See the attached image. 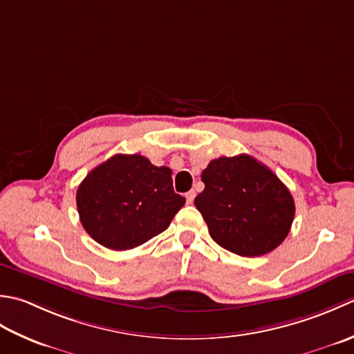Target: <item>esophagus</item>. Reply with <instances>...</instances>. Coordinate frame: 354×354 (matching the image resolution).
Here are the masks:
<instances>
[{"mask_svg": "<svg viewBox=\"0 0 354 354\" xmlns=\"http://www.w3.org/2000/svg\"><path fill=\"white\" fill-rule=\"evenodd\" d=\"M185 197H186V203L191 205L192 201H194V198H196V191L192 189V191H189V192H186Z\"/></svg>", "mask_w": 354, "mask_h": 354, "instance_id": "1", "label": "esophagus"}]
</instances>
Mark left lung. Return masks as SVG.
I'll return each mask as SVG.
<instances>
[{
  "label": "left lung",
  "instance_id": "1",
  "mask_svg": "<svg viewBox=\"0 0 354 354\" xmlns=\"http://www.w3.org/2000/svg\"><path fill=\"white\" fill-rule=\"evenodd\" d=\"M203 192L194 205L212 240L232 254L259 257L277 249L290 232L295 201L266 165L248 154L218 157L201 172Z\"/></svg>",
  "mask_w": 354,
  "mask_h": 354
}]
</instances>
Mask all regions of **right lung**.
<instances>
[{"mask_svg": "<svg viewBox=\"0 0 354 354\" xmlns=\"http://www.w3.org/2000/svg\"><path fill=\"white\" fill-rule=\"evenodd\" d=\"M171 169L140 154H116L79 185L76 205L84 229L111 250H128L162 234L185 205Z\"/></svg>", "mask_w": 354, "mask_h": 354, "instance_id": "right-lung-1", "label": "right lung"}]
</instances>
